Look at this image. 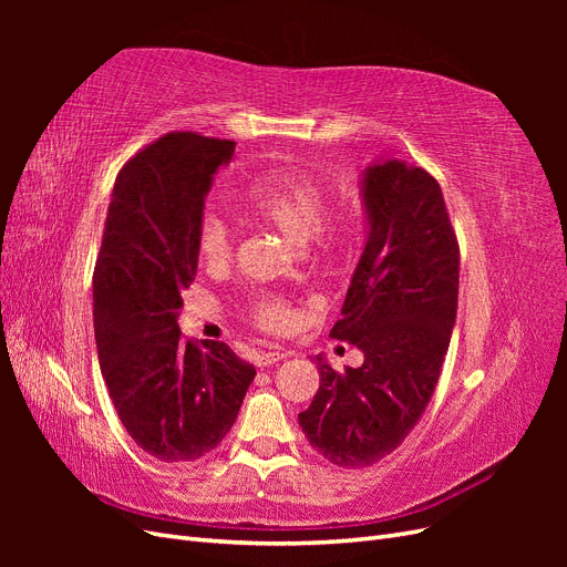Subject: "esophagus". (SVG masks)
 <instances>
[{
  "mask_svg": "<svg viewBox=\"0 0 567 567\" xmlns=\"http://www.w3.org/2000/svg\"><path fill=\"white\" fill-rule=\"evenodd\" d=\"M288 357V352H284V350H269V352H260L255 357V364L257 367H271V364H277V362H281V359H286Z\"/></svg>",
  "mask_w": 567,
  "mask_h": 567,
  "instance_id": "obj_1",
  "label": "esophagus"
}]
</instances>
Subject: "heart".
Instances as JSON below:
<instances>
[{
  "mask_svg": "<svg viewBox=\"0 0 567 567\" xmlns=\"http://www.w3.org/2000/svg\"><path fill=\"white\" fill-rule=\"evenodd\" d=\"M244 205L265 225L281 231L296 246L312 241L323 248H342L354 236L357 219L352 213H336L323 219L326 196L321 186L300 173H267L255 177L244 192ZM198 255L208 265H221L231 252V231L215 213H205L196 231ZM252 319L267 331H284L293 321V312L281 300L262 298L252 305Z\"/></svg>",
  "mask_w": 567,
  "mask_h": 567,
  "instance_id": "b5f03b06",
  "label": "heart"
}]
</instances>
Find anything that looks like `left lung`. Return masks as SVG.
Listing matches in <instances>:
<instances>
[{
  "label": "left lung",
  "instance_id": "obj_1",
  "mask_svg": "<svg viewBox=\"0 0 567 567\" xmlns=\"http://www.w3.org/2000/svg\"><path fill=\"white\" fill-rule=\"evenodd\" d=\"M364 250L331 338L364 352L333 371L298 414L312 447L342 468H367L414 431L447 357L458 305V244L440 184L423 167L381 158L359 179Z\"/></svg>",
  "mask_w": 567,
  "mask_h": 567
}]
</instances>
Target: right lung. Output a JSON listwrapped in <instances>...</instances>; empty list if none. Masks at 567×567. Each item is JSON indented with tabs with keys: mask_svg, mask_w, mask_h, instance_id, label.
I'll return each mask as SVG.
<instances>
[{
	"mask_svg": "<svg viewBox=\"0 0 567 567\" xmlns=\"http://www.w3.org/2000/svg\"><path fill=\"white\" fill-rule=\"evenodd\" d=\"M234 142L169 132L120 169L94 269L101 375L130 437L165 463L196 461L231 431L255 367L179 333L198 269L196 231Z\"/></svg>",
	"mask_w": 567,
	"mask_h": 567,
	"instance_id": "right-lung-1",
	"label": "right lung"
}]
</instances>
